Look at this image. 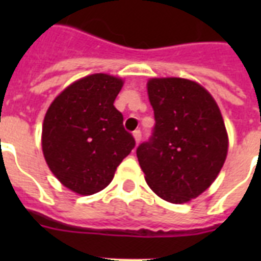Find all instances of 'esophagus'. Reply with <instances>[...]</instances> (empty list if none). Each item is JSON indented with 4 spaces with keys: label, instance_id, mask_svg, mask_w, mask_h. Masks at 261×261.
Wrapping results in <instances>:
<instances>
[{
    "label": "esophagus",
    "instance_id": "34e87169",
    "mask_svg": "<svg viewBox=\"0 0 261 261\" xmlns=\"http://www.w3.org/2000/svg\"><path fill=\"white\" fill-rule=\"evenodd\" d=\"M133 135H134L135 142L137 143L141 142V139H142V133H141V130H135L134 133H133Z\"/></svg>",
    "mask_w": 261,
    "mask_h": 261
}]
</instances>
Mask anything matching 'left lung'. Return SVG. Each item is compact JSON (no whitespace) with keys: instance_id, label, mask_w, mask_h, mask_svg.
Wrapping results in <instances>:
<instances>
[{"instance_id":"obj_1","label":"left lung","mask_w":261,"mask_h":261,"mask_svg":"<svg viewBox=\"0 0 261 261\" xmlns=\"http://www.w3.org/2000/svg\"><path fill=\"white\" fill-rule=\"evenodd\" d=\"M147 94L155 124L137 149L145 180L167 202H190L218 176L227 154V133L217 102L186 79H151Z\"/></svg>"}]
</instances>
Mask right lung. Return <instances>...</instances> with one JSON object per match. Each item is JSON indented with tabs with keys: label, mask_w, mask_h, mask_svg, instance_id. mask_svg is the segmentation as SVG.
Listing matches in <instances>:
<instances>
[{
	"label": "right lung",
	"mask_w": 261,
	"mask_h": 261,
	"mask_svg": "<svg viewBox=\"0 0 261 261\" xmlns=\"http://www.w3.org/2000/svg\"><path fill=\"white\" fill-rule=\"evenodd\" d=\"M122 87L114 75H88L69 85L47 110L43 154L55 177L77 194L104 190L134 149V137L114 106Z\"/></svg>",
	"instance_id": "right-lung-1"
}]
</instances>
